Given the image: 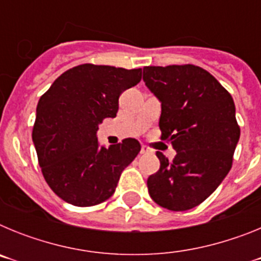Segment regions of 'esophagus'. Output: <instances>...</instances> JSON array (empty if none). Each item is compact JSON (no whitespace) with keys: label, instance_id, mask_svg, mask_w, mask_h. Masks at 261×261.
<instances>
[{"label":"esophagus","instance_id":"1","mask_svg":"<svg viewBox=\"0 0 261 261\" xmlns=\"http://www.w3.org/2000/svg\"><path fill=\"white\" fill-rule=\"evenodd\" d=\"M153 153V150H151L150 147L146 146V145H142L141 146V154H150Z\"/></svg>","mask_w":261,"mask_h":261}]
</instances>
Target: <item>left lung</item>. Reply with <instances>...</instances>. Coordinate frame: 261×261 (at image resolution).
Masks as SVG:
<instances>
[{
    "instance_id": "left-lung-1",
    "label": "left lung",
    "mask_w": 261,
    "mask_h": 261,
    "mask_svg": "<svg viewBox=\"0 0 261 261\" xmlns=\"http://www.w3.org/2000/svg\"><path fill=\"white\" fill-rule=\"evenodd\" d=\"M144 81L161 100V140L176 150L172 161L161 151L159 170L147 190L168 211L192 209L217 190L232 166L241 128L231 95L200 66H145Z\"/></svg>"
}]
</instances>
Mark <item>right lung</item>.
Wrapping results in <instances>:
<instances>
[{
  "label": "right lung",
  "instance_id": "obj_1",
  "mask_svg": "<svg viewBox=\"0 0 261 261\" xmlns=\"http://www.w3.org/2000/svg\"><path fill=\"white\" fill-rule=\"evenodd\" d=\"M141 75L142 69L82 64L62 73L40 96L32 140L45 181L64 201L93 206L110 199L140 153L136 138L100 147L96 130L116 116L119 96Z\"/></svg>",
  "mask_w": 261,
  "mask_h": 261
}]
</instances>
